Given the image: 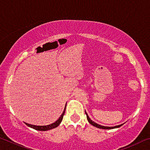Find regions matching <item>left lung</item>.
Segmentation results:
<instances>
[{
    "instance_id": "obj_1",
    "label": "left lung",
    "mask_w": 150,
    "mask_h": 150,
    "mask_svg": "<svg viewBox=\"0 0 150 150\" xmlns=\"http://www.w3.org/2000/svg\"><path fill=\"white\" fill-rule=\"evenodd\" d=\"M85 114H86V115H87V120H88V122H89L91 124H92V125H93V126L96 127V128H98L106 129V130H110V129H113V128H119V127H120L121 126H122L123 124H124H124H120V125L115 126H111V127H110V126H101V125H100V124L96 123V122H95L91 120V119L89 118V116H88L87 112H86V111H85Z\"/></svg>"
}]
</instances>
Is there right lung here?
<instances>
[{
	"mask_svg": "<svg viewBox=\"0 0 150 150\" xmlns=\"http://www.w3.org/2000/svg\"><path fill=\"white\" fill-rule=\"evenodd\" d=\"M66 105H67V103H66ZM66 105H65V106L64 110H63V113L62 114V115H61L60 117L58 118L57 120L54 123L49 124V125H47V126H35V125H32V124H28L26 122H24V123L26 124L28 126L30 127V128H32L33 129H35V130H39V131H47V130H52V129H53V128H56V127H57L59 125L60 123L62 122V121L63 120V115H64L65 112V109H66Z\"/></svg>",
	"mask_w": 150,
	"mask_h": 150,
	"instance_id": "obj_1",
	"label": "right lung"
}]
</instances>
